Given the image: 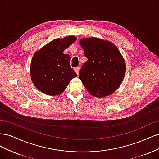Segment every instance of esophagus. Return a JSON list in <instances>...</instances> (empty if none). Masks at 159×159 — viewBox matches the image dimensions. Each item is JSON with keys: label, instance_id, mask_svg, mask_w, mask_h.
Returning <instances> with one entry per match:
<instances>
[{"label": "esophagus", "instance_id": "34e87169", "mask_svg": "<svg viewBox=\"0 0 159 159\" xmlns=\"http://www.w3.org/2000/svg\"><path fill=\"white\" fill-rule=\"evenodd\" d=\"M80 68H79V67H77V68H74V70H75V71L76 72V74H79V72H80Z\"/></svg>", "mask_w": 159, "mask_h": 159}]
</instances>
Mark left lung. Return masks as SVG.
<instances>
[{
  "label": "left lung",
  "instance_id": "left-lung-1",
  "mask_svg": "<svg viewBox=\"0 0 159 159\" xmlns=\"http://www.w3.org/2000/svg\"><path fill=\"white\" fill-rule=\"evenodd\" d=\"M80 44L88 58L79 74L84 87L97 98L111 94L125 74V62L119 50L111 42L98 38H83Z\"/></svg>",
  "mask_w": 159,
  "mask_h": 159
}]
</instances>
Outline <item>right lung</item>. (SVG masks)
<instances>
[{"label":"right lung","instance_id":"obj_1","mask_svg":"<svg viewBox=\"0 0 159 159\" xmlns=\"http://www.w3.org/2000/svg\"><path fill=\"white\" fill-rule=\"evenodd\" d=\"M75 40L74 36L53 40L33 56L31 80L42 92L49 95L60 94L71 80L78 76L71 68L70 56L63 54Z\"/></svg>","mask_w":159,"mask_h":159}]
</instances>
